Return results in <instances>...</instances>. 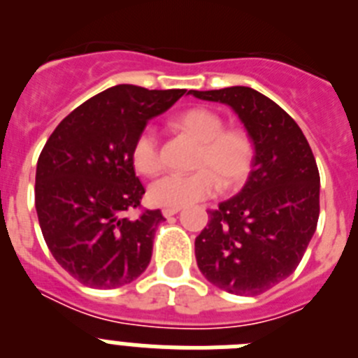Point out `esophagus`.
I'll list each match as a JSON object with an SVG mask.
<instances>
[{"label":"esophagus","mask_w":358,"mask_h":358,"mask_svg":"<svg viewBox=\"0 0 358 358\" xmlns=\"http://www.w3.org/2000/svg\"><path fill=\"white\" fill-rule=\"evenodd\" d=\"M179 211H181V208H163V215L166 218L172 217V215H176V213H179Z\"/></svg>","instance_id":"esophagus-1"}]
</instances>
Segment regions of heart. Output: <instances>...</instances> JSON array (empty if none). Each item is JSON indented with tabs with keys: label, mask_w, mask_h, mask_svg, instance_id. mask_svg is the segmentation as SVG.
Segmentation results:
<instances>
[{
	"label": "heart",
	"mask_w": 358,
	"mask_h": 358,
	"mask_svg": "<svg viewBox=\"0 0 358 358\" xmlns=\"http://www.w3.org/2000/svg\"><path fill=\"white\" fill-rule=\"evenodd\" d=\"M177 127L201 143L192 173H169L152 182L148 199L156 206L185 208L217 194L218 182L224 188H236L248 179L255 159V145L243 131H226L222 116L215 110L195 107L177 118ZM136 170L143 176H156L161 170V154L156 132L145 127L136 136L131 150Z\"/></svg>",
	"instance_id": "heart-1"
}]
</instances>
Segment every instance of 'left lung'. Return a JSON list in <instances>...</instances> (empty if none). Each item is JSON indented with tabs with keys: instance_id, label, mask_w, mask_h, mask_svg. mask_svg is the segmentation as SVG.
<instances>
[{
	"instance_id": "1",
	"label": "left lung",
	"mask_w": 358,
	"mask_h": 358,
	"mask_svg": "<svg viewBox=\"0 0 358 358\" xmlns=\"http://www.w3.org/2000/svg\"><path fill=\"white\" fill-rule=\"evenodd\" d=\"M235 110L255 145L252 170L235 197L210 211L195 238L201 273L218 289L258 296L289 278L319 218V170L305 134L276 102L245 85L189 91Z\"/></svg>"
}]
</instances>
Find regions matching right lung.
<instances>
[{
    "label": "right lung",
    "instance_id": "1",
    "mask_svg": "<svg viewBox=\"0 0 358 358\" xmlns=\"http://www.w3.org/2000/svg\"><path fill=\"white\" fill-rule=\"evenodd\" d=\"M185 93L113 85L69 113L44 145L36 172L39 226L53 258L82 285H127L150 264L164 217L159 210L125 217L145 194L132 143Z\"/></svg>",
    "mask_w": 358,
    "mask_h": 358
}]
</instances>
